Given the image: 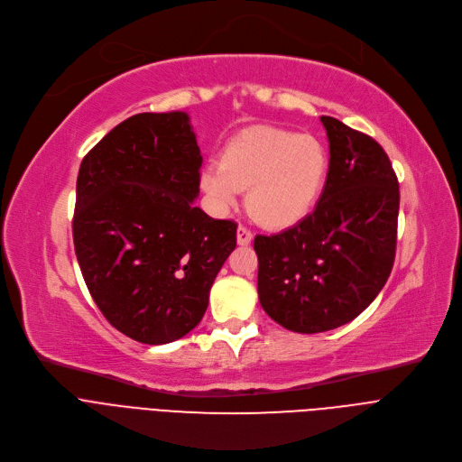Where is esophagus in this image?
<instances>
[{"label": "esophagus", "mask_w": 462, "mask_h": 462, "mask_svg": "<svg viewBox=\"0 0 462 462\" xmlns=\"http://www.w3.org/2000/svg\"><path fill=\"white\" fill-rule=\"evenodd\" d=\"M237 244L239 245H249L251 241H253V232L249 230V228H245V226H237Z\"/></svg>", "instance_id": "esophagus-1"}]
</instances>
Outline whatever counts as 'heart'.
<instances>
[{
  "instance_id": "b5f03b06",
  "label": "heart",
  "mask_w": 462,
  "mask_h": 462,
  "mask_svg": "<svg viewBox=\"0 0 462 462\" xmlns=\"http://www.w3.org/2000/svg\"><path fill=\"white\" fill-rule=\"evenodd\" d=\"M328 172V153L312 134L256 125L237 133L218 164H206L200 185L217 209L236 204L247 189V208L268 228H288L310 211Z\"/></svg>"
}]
</instances>
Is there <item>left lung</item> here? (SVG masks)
<instances>
[{
  "instance_id": "left-lung-1",
  "label": "left lung",
  "mask_w": 462,
  "mask_h": 462,
  "mask_svg": "<svg viewBox=\"0 0 462 462\" xmlns=\"http://www.w3.org/2000/svg\"><path fill=\"white\" fill-rule=\"evenodd\" d=\"M329 168L320 200L303 221L256 236L258 300L282 328L322 333L365 310L392 273L399 181L382 145L343 121L320 117Z\"/></svg>"
}]
</instances>
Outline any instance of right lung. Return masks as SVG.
I'll return each mask as SVG.
<instances>
[{"instance_id":"right-lung-1","label":"right lung","mask_w":462,"mask_h":462,"mask_svg":"<svg viewBox=\"0 0 462 462\" xmlns=\"http://www.w3.org/2000/svg\"><path fill=\"white\" fill-rule=\"evenodd\" d=\"M202 155L185 112L136 114L84 157L72 218L86 286L105 319L143 345L197 328L236 249L237 225L194 208Z\"/></svg>"}]
</instances>
